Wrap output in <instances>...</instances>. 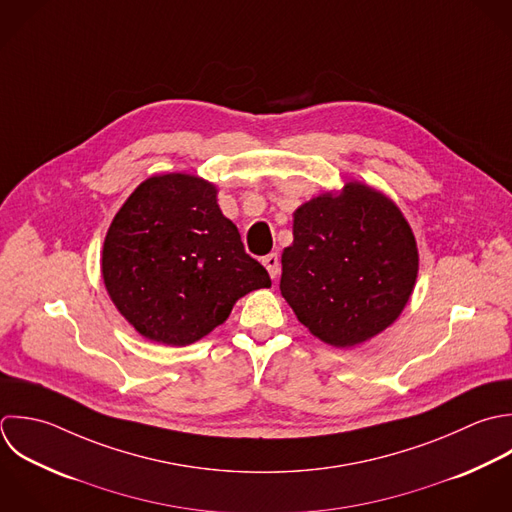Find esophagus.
I'll list each match as a JSON object with an SVG mask.
<instances>
[{
    "mask_svg": "<svg viewBox=\"0 0 512 512\" xmlns=\"http://www.w3.org/2000/svg\"><path fill=\"white\" fill-rule=\"evenodd\" d=\"M263 265L267 267L271 279H277L279 271H281V261H279V255L277 253H269L267 257H263Z\"/></svg>",
    "mask_w": 512,
    "mask_h": 512,
    "instance_id": "34e87169",
    "label": "esophagus"
}]
</instances>
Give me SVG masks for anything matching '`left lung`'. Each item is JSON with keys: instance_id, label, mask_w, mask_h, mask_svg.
<instances>
[{"instance_id": "obj_1", "label": "left lung", "mask_w": 512, "mask_h": 512, "mask_svg": "<svg viewBox=\"0 0 512 512\" xmlns=\"http://www.w3.org/2000/svg\"><path fill=\"white\" fill-rule=\"evenodd\" d=\"M281 255V295L321 341L353 347L387 329L407 305L419 271L413 231L383 193L347 183L293 215Z\"/></svg>"}]
</instances>
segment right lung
Returning <instances> with one entry per match:
<instances>
[{"label":"right lung","mask_w":512,"mask_h":512,"mask_svg":"<svg viewBox=\"0 0 512 512\" xmlns=\"http://www.w3.org/2000/svg\"><path fill=\"white\" fill-rule=\"evenodd\" d=\"M101 273L119 313L173 347L199 341L237 299L271 287L221 213L217 189L183 173L151 177L129 195L107 231Z\"/></svg>","instance_id":"1"}]
</instances>
